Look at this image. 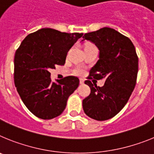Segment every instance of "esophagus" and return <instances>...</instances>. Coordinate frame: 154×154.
<instances>
[{"mask_svg": "<svg viewBox=\"0 0 154 154\" xmlns=\"http://www.w3.org/2000/svg\"><path fill=\"white\" fill-rule=\"evenodd\" d=\"M79 83H80V85H83V84H84V79H80Z\"/></svg>", "mask_w": 154, "mask_h": 154, "instance_id": "1", "label": "esophagus"}]
</instances>
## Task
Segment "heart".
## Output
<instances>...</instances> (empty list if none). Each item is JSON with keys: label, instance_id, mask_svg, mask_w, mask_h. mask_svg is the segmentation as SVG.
I'll return each instance as SVG.
<instances>
[{"label": "heart", "instance_id": "b5f03b06", "mask_svg": "<svg viewBox=\"0 0 154 154\" xmlns=\"http://www.w3.org/2000/svg\"><path fill=\"white\" fill-rule=\"evenodd\" d=\"M89 46H93V45H88L86 47H89ZM82 72V69H77V70H75V74L80 75Z\"/></svg>", "mask_w": 154, "mask_h": 154}]
</instances>
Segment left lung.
Returning a JSON list of instances; mask_svg holds the SVG:
<instances>
[{
    "mask_svg": "<svg viewBox=\"0 0 154 154\" xmlns=\"http://www.w3.org/2000/svg\"><path fill=\"white\" fill-rule=\"evenodd\" d=\"M83 40L93 43L99 51V60L90 69L95 79H105L102 87L91 81L85 84L91 89L82 101L88 116L98 121L111 119L125 106L135 88L138 72V57L133 42L112 28H100L85 34Z\"/></svg>",
    "mask_w": 154,
    "mask_h": 154,
    "instance_id": "left-lung-1",
    "label": "left lung"
}]
</instances>
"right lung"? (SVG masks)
I'll return each mask as SVG.
<instances>
[{"instance_id":"add662e5","label":"right lung","mask_w":154,"mask_h":154,"mask_svg":"<svg viewBox=\"0 0 154 154\" xmlns=\"http://www.w3.org/2000/svg\"><path fill=\"white\" fill-rule=\"evenodd\" d=\"M83 33H65L42 28L22 41L14 55V85L30 112L42 119L62 113L79 79L67 76L51 79L50 69L65 63L67 53Z\"/></svg>"}]
</instances>
